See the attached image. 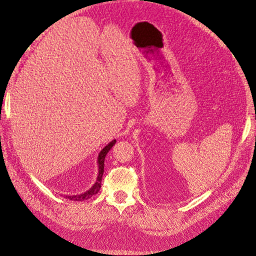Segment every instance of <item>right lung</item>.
I'll list each match as a JSON object with an SVG mask.
<instances>
[{"label":"right lung","instance_id":"obj_1","mask_svg":"<svg viewBox=\"0 0 256 256\" xmlns=\"http://www.w3.org/2000/svg\"><path fill=\"white\" fill-rule=\"evenodd\" d=\"M116 143V140L111 141L109 144L106 145L104 148L100 150L98 154V159H97V164H98V176L95 184L92 186V187L85 191L84 193H81V194H76V196H65L64 198L72 200H88L92 196H95L98 193V191L102 188V175H104V159L106 154L109 152V150L112 148L113 145Z\"/></svg>","mask_w":256,"mask_h":256}]
</instances>
